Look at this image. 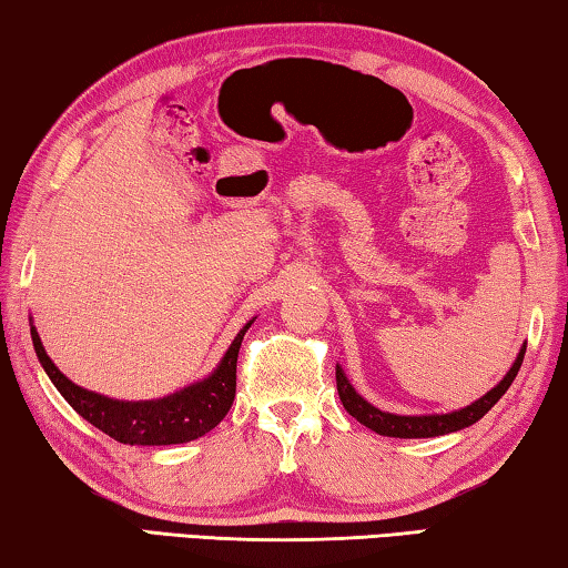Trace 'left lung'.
Here are the masks:
<instances>
[{"label": "left lung", "mask_w": 568, "mask_h": 568, "mask_svg": "<svg viewBox=\"0 0 568 568\" xmlns=\"http://www.w3.org/2000/svg\"><path fill=\"white\" fill-rule=\"evenodd\" d=\"M524 354H526V346H521L519 354H516V362L511 364V369L506 372L504 379L496 384L491 392H486L481 399H476L474 404L464 406V409H456L449 414L399 416V414L376 409L374 404H369L364 396L356 394L349 379H346V374L342 372V366H336V392H339L344 409L349 412L359 424L369 426L372 432L382 434V436H396V439H429V436H444V434L459 432V429H466V426L479 422L481 416L501 399L506 389L511 386V382L516 379V374H519V369H521Z\"/></svg>", "instance_id": "8db88e82"}]
</instances>
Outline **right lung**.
Returning <instances> with one entry per match:
<instances>
[{
	"label": "right lung",
	"instance_id": "right-lung-1",
	"mask_svg": "<svg viewBox=\"0 0 568 568\" xmlns=\"http://www.w3.org/2000/svg\"><path fill=\"white\" fill-rule=\"evenodd\" d=\"M246 322L242 332L234 336L232 346L222 356L216 369L206 376V379L196 382L192 386H184L174 394L164 396V399L152 402H119L109 399V396L87 392L57 369L54 362L49 359L42 339H39L37 329L32 326V344L37 352L39 364L57 392L64 396L69 406L84 419L97 426L99 432L112 436L119 444H142V446H164V444H186L194 442L224 419L226 412L232 409L234 394H236V356L239 346L248 326Z\"/></svg>",
	"mask_w": 568,
	"mask_h": 568
}]
</instances>
